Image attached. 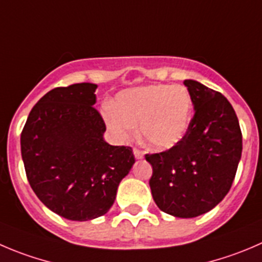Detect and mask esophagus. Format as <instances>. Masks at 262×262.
<instances>
[{"label":"esophagus","mask_w":262,"mask_h":262,"mask_svg":"<svg viewBox=\"0 0 262 262\" xmlns=\"http://www.w3.org/2000/svg\"><path fill=\"white\" fill-rule=\"evenodd\" d=\"M134 154H135L136 159H141L144 157V153L140 150V149H134Z\"/></svg>","instance_id":"1"}]
</instances>
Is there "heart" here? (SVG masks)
Masks as SVG:
<instances>
[{"instance_id":"b5f03b06","label":"heart","mask_w":262,"mask_h":262,"mask_svg":"<svg viewBox=\"0 0 262 262\" xmlns=\"http://www.w3.org/2000/svg\"><path fill=\"white\" fill-rule=\"evenodd\" d=\"M193 101L181 84H149L119 92L116 109L104 111L108 129L126 141L140 124L141 140L149 148L167 150L183 141L189 131Z\"/></svg>"}]
</instances>
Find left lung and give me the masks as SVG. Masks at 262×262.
I'll return each mask as SVG.
<instances>
[{
    "label": "left lung",
    "instance_id": "left-lung-1",
    "mask_svg": "<svg viewBox=\"0 0 262 262\" xmlns=\"http://www.w3.org/2000/svg\"><path fill=\"white\" fill-rule=\"evenodd\" d=\"M194 105L181 143L146 154L154 202L163 212L190 219L216 207L230 190L242 156V133L228 99L193 79H185Z\"/></svg>",
    "mask_w": 262,
    "mask_h": 262
}]
</instances>
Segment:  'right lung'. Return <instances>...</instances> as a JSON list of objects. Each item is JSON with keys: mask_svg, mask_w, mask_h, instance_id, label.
I'll return each instance as SVG.
<instances>
[{"mask_svg": "<svg viewBox=\"0 0 262 262\" xmlns=\"http://www.w3.org/2000/svg\"><path fill=\"white\" fill-rule=\"evenodd\" d=\"M94 83L56 87L32 108L21 131L27 179L52 212L73 221L105 215L135 163L133 148L104 140Z\"/></svg>", "mask_w": 262, "mask_h": 262, "instance_id": "1", "label": "right lung"}]
</instances>
